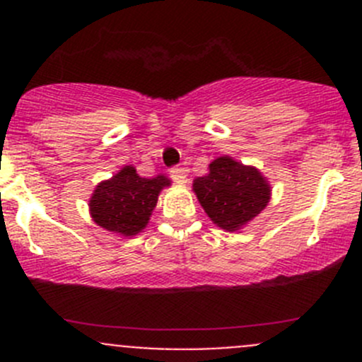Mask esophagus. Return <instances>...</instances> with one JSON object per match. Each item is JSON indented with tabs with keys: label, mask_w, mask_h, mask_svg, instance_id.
<instances>
[{
	"label": "esophagus",
	"mask_w": 362,
	"mask_h": 362,
	"mask_svg": "<svg viewBox=\"0 0 362 362\" xmlns=\"http://www.w3.org/2000/svg\"><path fill=\"white\" fill-rule=\"evenodd\" d=\"M170 175L177 184H187V170H185V168H180V166L171 168Z\"/></svg>",
	"instance_id": "esophagus-1"
}]
</instances>
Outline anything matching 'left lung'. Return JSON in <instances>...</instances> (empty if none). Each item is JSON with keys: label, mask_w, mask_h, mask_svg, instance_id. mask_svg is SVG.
Here are the masks:
<instances>
[{"label": "left lung", "mask_w": 362, "mask_h": 362, "mask_svg": "<svg viewBox=\"0 0 362 362\" xmlns=\"http://www.w3.org/2000/svg\"><path fill=\"white\" fill-rule=\"evenodd\" d=\"M192 191L214 224L231 233L245 228L272 198V187L261 171L229 156L211 160L208 175L196 178Z\"/></svg>", "instance_id": "1"}]
</instances>
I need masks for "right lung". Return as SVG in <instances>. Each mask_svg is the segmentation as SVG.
Here are the masks:
<instances>
[{"label": "right lung", "instance_id": "add662e5", "mask_svg": "<svg viewBox=\"0 0 362 362\" xmlns=\"http://www.w3.org/2000/svg\"><path fill=\"white\" fill-rule=\"evenodd\" d=\"M168 185L171 180L164 175L144 178L133 166H124L96 185L89 199L90 217L107 231L129 238L147 228L159 192Z\"/></svg>", "mask_w": 362, "mask_h": 362}]
</instances>
